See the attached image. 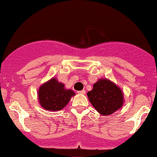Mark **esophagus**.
Masks as SVG:
<instances>
[{
	"label": "esophagus",
	"mask_w": 157,
	"mask_h": 157,
	"mask_svg": "<svg viewBox=\"0 0 157 157\" xmlns=\"http://www.w3.org/2000/svg\"><path fill=\"white\" fill-rule=\"evenodd\" d=\"M77 93L81 94V95H84V94L86 93V91L83 90H81V91H78V92H77Z\"/></svg>",
	"instance_id": "obj_1"
}]
</instances>
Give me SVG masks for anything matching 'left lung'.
<instances>
[{
  "label": "left lung",
  "instance_id": "8db88e82",
  "mask_svg": "<svg viewBox=\"0 0 157 157\" xmlns=\"http://www.w3.org/2000/svg\"><path fill=\"white\" fill-rule=\"evenodd\" d=\"M92 106L102 116H108L120 110L124 104L121 89L107 78L99 79L87 93Z\"/></svg>",
  "mask_w": 157,
  "mask_h": 157
}]
</instances>
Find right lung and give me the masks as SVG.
<instances>
[{"label":"right lung","instance_id":"obj_1","mask_svg":"<svg viewBox=\"0 0 157 157\" xmlns=\"http://www.w3.org/2000/svg\"><path fill=\"white\" fill-rule=\"evenodd\" d=\"M75 95V92L66 89L65 84L52 77L40 86L37 98L40 106L48 111H58L63 109Z\"/></svg>","mask_w":157,"mask_h":157}]
</instances>
